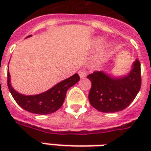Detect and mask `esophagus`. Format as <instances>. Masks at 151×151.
<instances>
[{
	"label": "esophagus",
	"instance_id": "1",
	"mask_svg": "<svg viewBox=\"0 0 151 151\" xmlns=\"http://www.w3.org/2000/svg\"><path fill=\"white\" fill-rule=\"evenodd\" d=\"M78 74L81 78H85L86 76V70H84V69H81L78 72Z\"/></svg>",
	"mask_w": 151,
	"mask_h": 151
}]
</instances>
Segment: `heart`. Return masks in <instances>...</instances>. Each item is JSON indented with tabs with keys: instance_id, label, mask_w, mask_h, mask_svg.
I'll use <instances>...</instances> for the list:
<instances>
[{
	"instance_id": "obj_1",
	"label": "heart",
	"mask_w": 151,
	"mask_h": 151,
	"mask_svg": "<svg viewBox=\"0 0 151 151\" xmlns=\"http://www.w3.org/2000/svg\"><path fill=\"white\" fill-rule=\"evenodd\" d=\"M102 42H103V39H102V38H96V39L95 40V44H97V45L102 43Z\"/></svg>"
}]
</instances>
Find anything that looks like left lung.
Instances as JSON below:
<instances>
[{"label":"left lung","instance_id":"1","mask_svg":"<svg viewBox=\"0 0 151 151\" xmlns=\"http://www.w3.org/2000/svg\"><path fill=\"white\" fill-rule=\"evenodd\" d=\"M87 78L91 82V104L102 112H116L125 109L139 92L141 64L136 60L129 73L122 78H112L103 71H95Z\"/></svg>","mask_w":151,"mask_h":151}]
</instances>
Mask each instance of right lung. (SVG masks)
<instances>
[{
    "label": "right lung",
    "mask_w": 151,
    "mask_h": 151,
    "mask_svg": "<svg viewBox=\"0 0 151 151\" xmlns=\"http://www.w3.org/2000/svg\"><path fill=\"white\" fill-rule=\"evenodd\" d=\"M79 80L80 77L78 73H75L43 93L35 95H24L19 94L12 87L9 73L8 72L7 74L9 90L16 103L26 111L40 115L51 114L57 111L65 101L67 91Z\"/></svg>",
    "instance_id": "obj_1"
}]
</instances>
